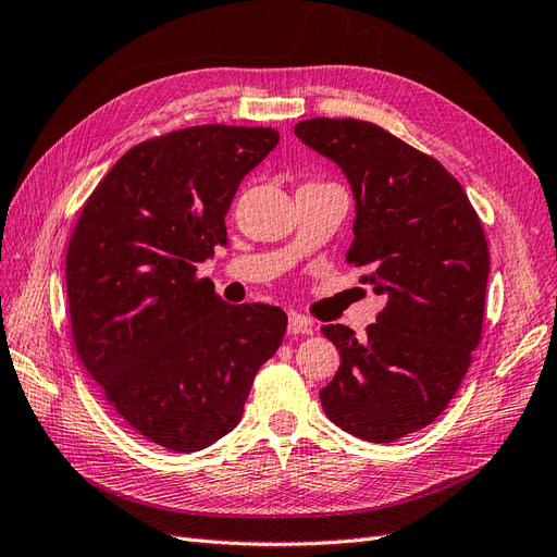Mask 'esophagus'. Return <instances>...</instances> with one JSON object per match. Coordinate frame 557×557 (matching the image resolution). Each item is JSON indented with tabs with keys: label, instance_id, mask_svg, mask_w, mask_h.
<instances>
[{
	"label": "esophagus",
	"instance_id": "esophagus-1",
	"mask_svg": "<svg viewBox=\"0 0 557 557\" xmlns=\"http://www.w3.org/2000/svg\"><path fill=\"white\" fill-rule=\"evenodd\" d=\"M288 334H313V325L305 315L299 313H290L288 318Z\"/></svg>",
	"mask_w": 557,
	"mask_h": 557
}]
</instances>
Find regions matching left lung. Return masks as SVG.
<instances>
[{
	"label": "left lung",
	"instance_id": "8db88e82",
	"mask_svg": "<svg viewBox=\"0 0 557 557\" xmlns=\"http://www.w3.org/2000/svg\"><path fill=\"white\" fill-rule=\"evenodd\" d=\"M295 134L346 174L356 223L346 260L385 297L364 342L323 325L342 356L320 391L334 425L391 444L430 425L481 342L491 252L474 207L442 162L374 123L311 117Z\"/></svg>",
	"mask_w": 557,
	"mask_h": 557
}]
</instances>
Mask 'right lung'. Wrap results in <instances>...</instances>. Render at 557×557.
Returning <instances> with one entry per match:
<instances>
[{
  "instance_id": "1",
  "label": "right lung",
  "mask_w": 557,
  "mask_h": 557,
  "mask_svg": "<svg viewBox=\"0 0 557 557\" xmlns=\"http://www.w3.org/2000/svg\"><path fill=\"white\" fill-rule=\"evenodd\" d=\"M272 127L199 125L129 148L83 207L66 250L74 346L107 401L148 442L176 453L239 425L258 369L288 315L234 307L197 264L227 242L242 178Z\"/></svg>"
}]
</instances>
